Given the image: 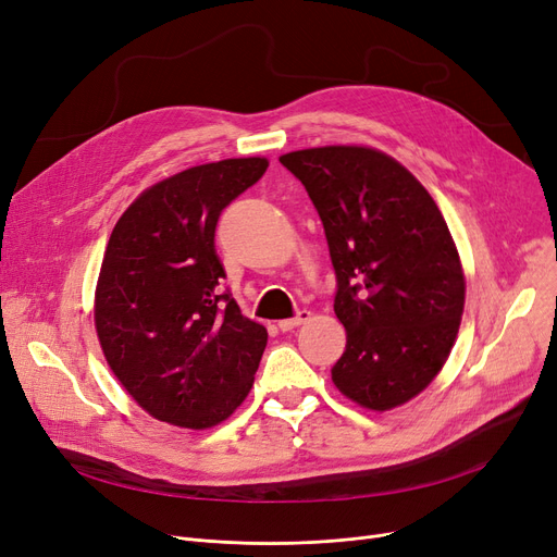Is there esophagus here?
Listing matches in <instances>:
<instances>
[{"label":"esophagus","instance_id":"1","mask_svg":"<svg viewBox=\"0 0 557 557\" xmlns=\"http://www.w3.org/2000/svg\"><path fill=\"white\" fill-rule=\"evenodd\" d=\"M311 318V311H307V309H300L294 318H286V320H280L277 323V327L282 330V332H290L294 327H300V325H305L307 320Z\"/></svg>","mask_w":557,"mask_h":557}]
</instances>
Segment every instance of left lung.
<instances>
[{
    "mask_svg": "<svg viewBox=\"0 0 557 557\" xmlns=\"http://www.w3.org/2000/svg\"><path fill=\"white\" fill-rule=\"evenodd\" d=\"M280 162L305 185L336 271L347 332L334 386L370 411L420 395L443 370L465 307V275L431 194L391 156L320 146Z\"/></svg>",
    "mask_w": 557,
    "mask_h": 557,
    "instance_id": "obj_1",
    "label": "left lung"
}]
</instances>
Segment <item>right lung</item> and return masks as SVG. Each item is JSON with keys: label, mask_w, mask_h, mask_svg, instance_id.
I'll use <instances>...</instances> for the list:
<instances>
[{"label": "right lung", "mask_w": 557, "mask_h": 557, "mask_svg": "<svg viewBox=\"0 0 557 557\" xmlns=\"http://www.w3.org/2000/svg\"><path fill=\"white\" fill-rule=\"evenodd\" d=\"M267 158L198 164L141 191L116 221L95 294L103 357L156 420L210 429L248 397L269 332L221 290V212Z\"/></svg>", "instance_id": "obj_1"}]
</instances>
